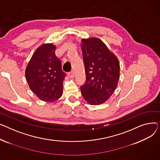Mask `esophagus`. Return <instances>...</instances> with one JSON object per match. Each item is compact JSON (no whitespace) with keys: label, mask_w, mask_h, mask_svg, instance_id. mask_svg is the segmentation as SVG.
Instances as JSON below:
<instances>
[{"label":"esophagus","mask_w":160,"mask_h":160,"mask_svg":"<svg viewBox=\"0 0 160 160\" xmlns=\"http://www.w3.org/2000/svg\"><path fill=\"white\" fill-rule=\"evenodd\" d=\"M68 76L70 78H73V77H74L73 72H69V73H68Z\"/></svg>","instance_id":"1"}]
</instances>
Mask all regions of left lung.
Instances as JSON below:
<instances>
[{"label": "left lung", "mask_w": 160, "mask_h": 160, "mask_svg": "<svg viewBox=\"0 0 160 160\" xmlns=\"http://www.w3.org/2000/svg\"><path fill=\"white\" fill-rule=\"evenodd\" d=\"M87 81L81 87L88 103L98 105L106 102L118 87L120 66L116 55L97 37L82 39L81 44Z\"/></svg>", "instance_id": "1"}]
</instances>
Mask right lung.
I'll list each match as a JSON object with an SVG mask.
<instances>
[{"label": "right lung", "mask_w": 160, "mask_h": 160, "mask_svg": "<svg viewBox=\"0 0 160 160\" xmlns=\"http://www.w3.org/2000/svg\"><path fill=\"white\" fill-rule=\"evenodd\" d=\"M56 48L52 43L41 44L32 56L25 70L30 90L46 102H53L62 95L66 74L62 70L61 61L55 54Z\"/></svg>", "instance_id": "add662e5"}]
</instances>
